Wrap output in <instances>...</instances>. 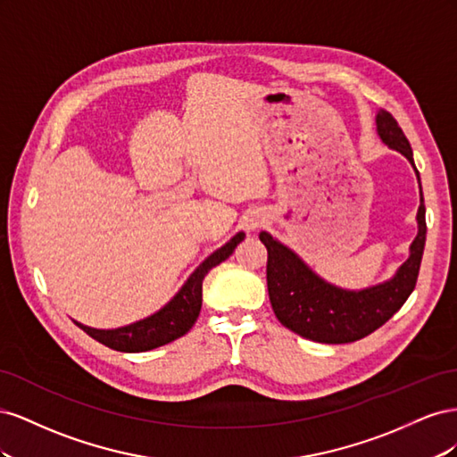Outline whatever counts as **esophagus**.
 I'll return each instance as SVG.
<instances>
[{"label":"esophagus","instance_id":"esophagus-1","mask_svg":"<svg viewBox=\"0 0 457 457\" xmlns=\"http://www.w3.org/2000/svg\"><path fill=\"white\" fill-rule=\"evenodd\" d=\"M262 223H265V217L257 213V215H252L250 219H247L245 227H247V230H255V228H259Z\"/></svg>","mask_w":457,"mask_h":457}]
</instances>
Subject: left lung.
Returning <instances> with one entry per match:
<instances>
[{"mask_svg":"<svg viewBox=\"0 0 457 457\" xmlns=\"http://www.w3.org/2000/svg\"><path fill=\"white\" fill-rule=\"evenodd\" d=\"M376 126L379 139L400 152L416 170L411 146L396 120L386 110H379ZM416 175L420 181L418 170ZM420 196L418 237L410 245V257L400 265L391 280L358 292L328 284L297 253L262 230L259 240L269 252V299L282 326L305 339L336 345L362 339L389 320L404 305L418 282L427 234L421 183Z\"/></svg>","mask_w":457,"mask_h":457,"instance_id":"obj_1","label":"left lung"}]
</instances>
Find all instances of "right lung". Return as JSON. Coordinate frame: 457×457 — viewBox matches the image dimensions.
Returning a JSON list of instances; mask_svg holds the SVG:
<instances>
[{
	"mask_svg": "<svg viewBox=\"0 0 457 457\" xmlns=\"http://www.w3.org/2000/svg\"><path fill=\"white\" fill-rule=\"evenodd\" d=\"M244 232H238L237 237H232L223 247H219L217 252H213L195 272L190 274V278L185 282L181 289H179L177 295L168 303V305L152 316L145 318V320L116 329H96L79 324L76 320L74 324L84 329L89 337L120 353H145L179 339L195 326L200 314L202 282L205 278V274L213 267H217L219 262L228 259L234 252V247L244 240Z\"/></svg>",
	"mask_w": 457,
	"mask_h": 457,
	"instance_id": "1",
	"label": "right lung"
}]
</instances>
